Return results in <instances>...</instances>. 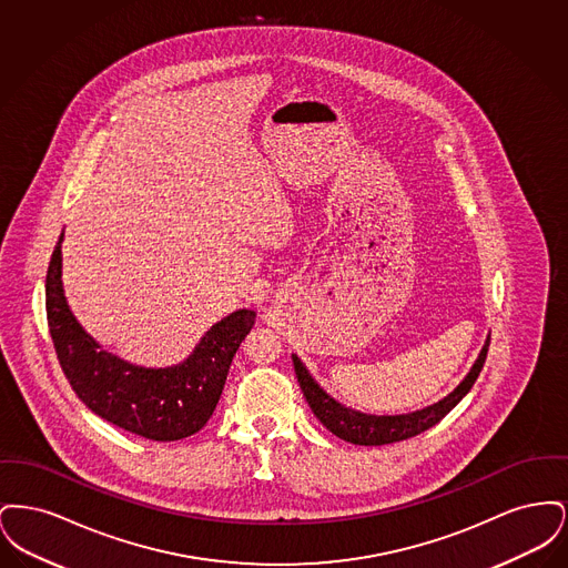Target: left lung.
<instances>
[{
  "label": "left lung",
  "instance_id": "1",
  "mask_svg": "<svg viewBox=\"0 0 568 568\" xmlns=\"http://www.w3.org/2000/svg\"><path fill=\"white\" fill-rule=\"evenodd\" d=\"M487 347H489V336L477 355L475 364L470 366L468 375L459 381L458 387L452 394H447L443 400L434 405L424 406L413 413H403V415H371V413H362V410L341 405L315 378L311 377V373L306 371V366L302 364L296 353H292V359H294L297 383L304 392V398L325 428L353 445L373 447V445H389V443L406 440L436 426L475 385L486 364Z\"/></svg>",
  "mask_w": 568,
  "mask_h": 568
}]
</instances>
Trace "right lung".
I'll list each match as a JSON object with an SVG mask.
<instances>
[{
	"mask_svg": "<svg viewBox=\"0 0 568 568\" xmlns=\"http://www.w3.org/2000/svg\"><path fill=\"white\" fill-rule=\"evenodd\" d=\"M61 243L63 232L47 272V320L61 371L77 396L102 419L151 440H181L202 430L234 355L255 325V311L223 317L176 366H135L106 352L70 311L61 283Z\"/></svg>",
	"mask_w": 568,
	"mask_h": 568,
	"instance_id": "obj_1",
	"label": "right lung"
}]
</instances>
